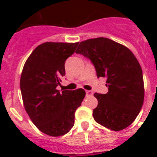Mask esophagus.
<instances>
[{
  "mask_svg": "<svg viewBox=\"0 0 157 157\" xmlns=\"http://www.w3.org/2000/svg\"><path fill=\"white\" fill-rule=\"evenodd\" d=\"M86 96H90L93 94V92H92L91 90H86Z\"/></svg>",
  "mask_w": 157,
  "mask_h": 157,
  "instance_id": "1",
  "label": "esophagus"
}]
</instances>
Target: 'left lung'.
Here are the masks:
<instances>
[{
	"label": "left lung",
	"instance_id": "obj_1",
	"mask_svg": "<svg viewBox=\"0 0 157 157\" xmlns=\"http://www.w3.org/2000/svg\"><path fill=\"white\" fill-rule=\"evenodd\" d=\"M76 54L90 59L98 77H106L108 92L95 93L98 106L94 119L107 129L119 131L136 119L144 99L143 71L134 54L108 38L81 41Z\"/></svg>",
	"mask_w": 157,
	"mask_h": 157
}]
</instances>
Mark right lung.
Returning a JSON list of instances; mask_svg holds the SVG:
<instances>
[{
	"label": "right lung",
	"instance_id": "right-lung-1",
	"mask_svg": "<svg viewBox=\"0 0 157 157\" xmlns=\"http://www.w3.org/2000/svg\"><path fill=\"white\" fill-rule=\"evenodd\" d=\"M79 42H45L38 45L27 59L20 78L24 107L33 124L44 134L62 136L75 122V112L86 91L57 90L65 75V61Z\"/></svg>",
	"mask_w": 157,
	"mask_h": 157
}]
</instances>
